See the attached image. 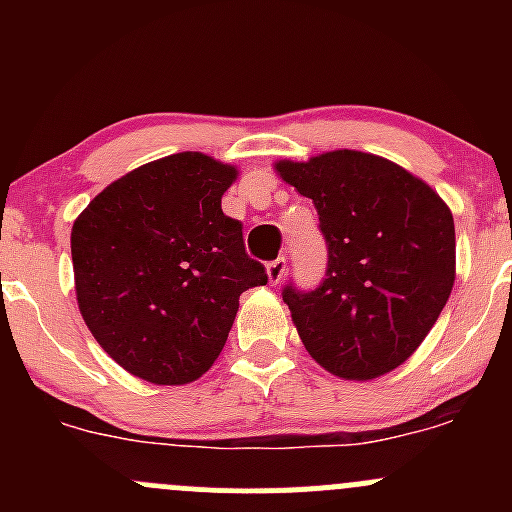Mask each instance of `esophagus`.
<instances>
[{
    "label": "esophagus",
    "instance_id": "34e87169",
    "mask_svg": "<svg viewBox=\"0 0 512 512\" xmlns=\"http://www.w3.org/2000/svg\"><path fill=\"white\" fill-rule=\"evenodd\" d=\"M285 272H287L285 257H277V260L267 262V280H270V285H280L282 277H285Z\"/></svg>",
    "mask_w": 512,
    "mask_h": 512
}]
</instances>
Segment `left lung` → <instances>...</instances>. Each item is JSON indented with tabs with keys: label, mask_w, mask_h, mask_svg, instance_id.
<instances>
[{
	"label": "left lung",
	"mask_w": 512,
	"mask_h": 512,
	"mask_svg": "<svg viewBox=\"0 0 512 512\" xmlns=\"http://www.w3.org/2000/svg\"><path fill=\"white\" fill-rule=\"evenodd\" d=\"M275 168L312 198L327 242L322 282L282 289L299 339L334 376H384L416 352L451 297V210L409 170L371 153L344 148Z\"/></svg>",
	"instance_id": "obj_1"
}]
</instances>
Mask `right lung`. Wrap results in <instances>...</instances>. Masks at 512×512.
Here are the masks:
<instances>
[{
    "instance_id": "add662e5",
    "label": "right lung",
    "mask_w": 512,
    "mask_h": 512,
    "mask_svg": "<svg viewBox=\"0 0 512 512\" xmlns=\"http://www.w3.org/2000/svg\"><path fill=\"white\" fill-rule=\"evenodd\" d=\"M237 178L205 153H173L108 185L71 230L76 299L116 364L151 384H190L213 366L240 294L267 285L240 220L220 208Z\"/></svg>"
}]
</instances>
